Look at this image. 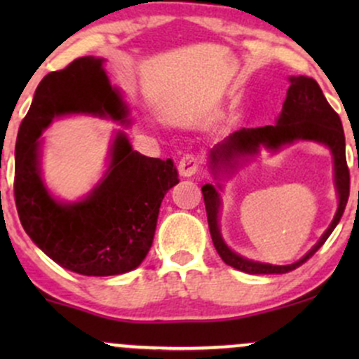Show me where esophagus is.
Segmentation results:
<instances>
[{
    "mask_svg": "<svg viewBox=\"0 0 359 359\" xmlns=\"http://www.w3.org/2000/svg\"><path fill=\"white\" fill-rule=\"evenodd\" d=\"M199 170V156L192 151L185 154L179 162V174L182 177H191Z\"/></svg>",
    "mask_w": 359,
    "mask_h": 359,
    "instance_id": "esophagus-1",
    "label": "esophagus"
}]
</instances>
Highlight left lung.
I'll return each instance as SVG.
<instances>
[{"instance_id": "1", "label": "left lung", "mask_w": 359, "mask_h": 359, "mask_svg": "<svg viewBox=\"0 0 359 359\" xmlns=\"http://www.w3.org/2000/svg\"><path fill=\"white\" fill-rule=\"evenodd\" d=\"M295 140H314V142L324 143L331 148L334 155L336 168V185L339 192V208L332 219L327 231L323 234L317 245L299 262L292 265L277 266L266 265V263L251 262L233 253L222 241L219 228H217V212H219V194L212 185L205 184L203 187L205 212H208V222L211 238L222 262L233 269L245 271L251 275H270V273H287L299 269L300 265L307 262L316 253L325 240L331 236L334 228L343 216L346 204L349 197V168L346 162V143L344 131L341 125L339 114L331 108L327 100L324 97L319 84L309 76L290 77V88L287 90V97L283 101L282 114L278 123L273 126H259V128H243L240 131H234L231 137L216 145L211 150V165L212 168H219L221 165H233V160L240 155L257 154L259 145L277 150L285 143H292Z\"/></svg>"}]
</instances>
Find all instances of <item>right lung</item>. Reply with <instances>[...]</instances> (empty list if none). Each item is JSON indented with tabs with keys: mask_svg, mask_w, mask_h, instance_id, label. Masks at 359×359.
Segmentation results:
<instances>
[{
	"mask_svg": "<svg viewBox=\"0 0 359 359\" xmlns=\"http://www.w3.org/2000/svg\"><path fill=\"white\" fill-rule=\"evenodd\" d=\"M93 113L125 119L126 108L111 89L102 60L79 57L43 77L18 130L15 204L32 241L64 269L109 277L137 269L154 243L160 204L179 182L170 158H150L116 135L104 180L76 204L53 201L39 174V138L59 114Z\"/></svg>",
	"mask_w": 359,
	"mask_h": 359,
	"instance_id": "add662e5",
	"label": "right lung"
}]
</instances>
